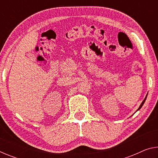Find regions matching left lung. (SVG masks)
<instances>
[{
    "mask_svg": "<svg viewBox=\"0 0 158 158\" xmlns=\"http://www.w3.org/2000/svg\"><path fill=\"white\" fill-rule=\"evenodd\" d=\"M146 97H147V95L146 96V98H144V100H143V102H141V105L139 106V109H137V111H138V110H139V109L141 108V106H143V103L144 102H145V101H146Z\"/></svg>",
    "mask_w": 158,
    "mask_h": 158,
    "instance_id": "8db88e82",
    "label": "left lung"
}]
</instances>
